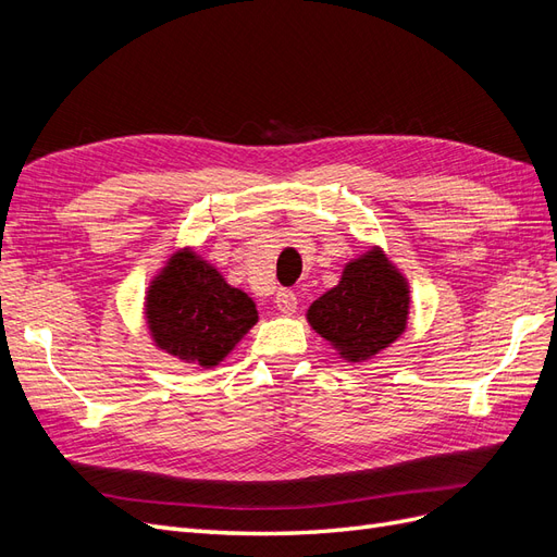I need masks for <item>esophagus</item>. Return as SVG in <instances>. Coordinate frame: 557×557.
<instances>
[{"instance_id": "34e87169", "label": "esophagus", "mask_w": 557, "mask_h": 557, "mask_svg": "<svg viewBox=\"0 0 557 557\" xmlns=\"http://www.w3.org/2000/svg\"><path fill=\"white\" fill-rule=\"evenodd\" d=\"M276 307L285 315L295 313V309H297V295L293 290H278L276 293Z\"/></svg>"}]
</instances>
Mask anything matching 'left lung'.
I'll use <instances>...</instances> for the list:
<instances>
[{"label": "left lung", "instance_id": "left-lung-1", "mask_svg": "<svg viewBox=\"0 0 557 557\" xmlns=\"http://www.w3.org/2000/svg\"><path fill=\"white\" fill-rule=\"evenodd\" d=\"M409 285L372 248L350 260L339 285L309 307V325L348 362H364L397 342L409 318Z\"/></svg>", "mask_w": 557, "mask_h": 557}]
</instances>
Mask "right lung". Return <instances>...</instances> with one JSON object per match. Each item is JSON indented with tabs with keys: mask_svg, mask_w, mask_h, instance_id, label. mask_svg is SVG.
I'll return each instance as SVG.
<instances>
[{
	"mask_svg": "<svg viewBox=\"0 0 557 557\" xmlns=\"http://www.w3.org/2000/svg\"><path fill=\"white\" fill-rule=\"evenodd\" d=\"M146 320L158 348L211 369L258 323V309L197 252L181 250L150 281Z\"/></svg>",
	"mask_w": 557,
	"mask_h": 557,
	"instance_id": "1",
	"label": "right lung"
}]
</instances>
